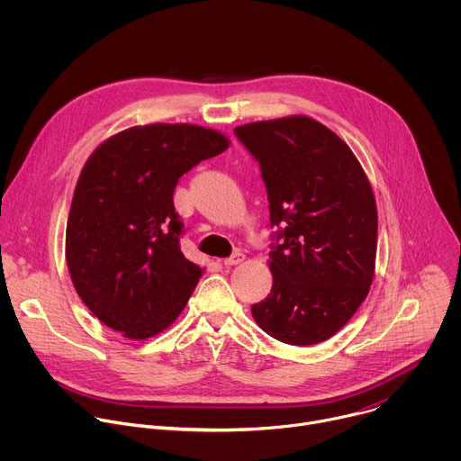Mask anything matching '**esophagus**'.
<instances>
[{
  "label": "esophagus",
  "instance_id": "obj_1",
  "mask_svg": "<svg viewBox=\"0 0 461 461\" xmlns=\"http://www.w3.org/2000/svg\"><path fill=\"white\" fill-rule=\"evenodd\" d=\"M246 257H244V253H240V251H237V253H233L231 257H228V258H224V267H235V265H240V262L244 260Z\"/></svg>",
  "mask_w": 461,
  "mask_h": 461
}]
</instances>
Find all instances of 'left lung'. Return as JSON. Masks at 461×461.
Here are the masks:
<instances>
[{
	"label": "left lung",
	"instance_id": "obj_1",
	"mask_svg": "<svg viewBox=\"0 0 461 461\" xmlns=\"http://www.w3.org/2000/svg\"><path fill=\"white\" fill-rule=\"evenodd\" d=\"M267 184L272 292L251 306L255 322L295 347L330 339L366 299L375 272L377 208L345 140L321 122L292 114L233 129Z\"/></svg>",
	"mask_w": 461,
	"mask_h": 461
}]
</instances>
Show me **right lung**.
<instances>
[{"label": "right lung", "instance_id": "right-lung-1", "mask_svg": "<svg viewBox=\"0 0 461 461\" xmlns=\"http://www.w3.org/2000/svg\"><path fill=\"white\" fill-rule=\"evenodd\" d=\"M230 139L194 123L135 125L104 140L75 187L65 258L84 304L127 339H149L180 315L204 268L180 251L178 178Z\"/></svg>", "mask_w": 461, "mask_h": 461}]
</instances>
